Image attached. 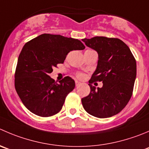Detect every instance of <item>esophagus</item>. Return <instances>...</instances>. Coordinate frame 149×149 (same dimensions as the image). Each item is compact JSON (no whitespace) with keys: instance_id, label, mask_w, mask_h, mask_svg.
<instances>
[{"instance_id":"obj_1","label":"esophagus","mask_w":149,"mask_h":149,"mask_svg":"<svg viewBox=\"0 0 149 149\" xmlns=\"http://www.w3.org/2000/svg\"><path fill=\"white\" fill-rule=\"evenodd\" d=\"M79 85H81V82L78 81H76V86H79Z\"/></svg>"}]
</instances>
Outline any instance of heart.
I'll return each instance as SVG.
<instances>
[{
	"mask_svg": "<svg viewBox=\"0 0 149 149\" xmlns=\"http://www.w3.org/2000/svg\"><path fill=\"white\" fill-rule=\"evenodd\" d=\"M77 77L79 78V79H84V75L83 73H78V74H77Z\"/></svg>",
	"mask_w": 149,
	"mask_h": 149,
	"instance_id": "obj_1",
	"label": "heart"
}]
</instances>
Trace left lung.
I'll list each match as a JSON object with an SVG mask.
<instances>
[{
    "label": "left lung",
    "mask_w": 149,
    "mask_h": 149,
    "mask_svg": "<svg viewBox=\"0 0 149 149\" xmlns=\"http://www.w3.org/2000/svg\"><path fill=\"white\" fill-rule=\"evenodd\" d=\"M82 41L98 54L97 68L89 81L90 93L82 98L85 111L97 118L117 114L130 100L136 79V61L126 44L119 38L96 36ZM102 81L97 90L91 84Z\"/></svg>",
    "instance_id": "left-lung-1"
}]
</instances>
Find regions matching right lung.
<instances>
[{
	"label": "right lung",
	"mask_w": 149,
	"mask_h": 149,
	"mask_svg": "<svg viewBox=\"0 0 149 149\" xmlns=\"http://www.w3.org/2000/svg\"><path fill=\"white\" fill-rule=\"evenodd\" d=\"M81 41L60 35H40L24 44L18 57L15 89L24 106L37 116H53L63 108L75 81L66 76L59 83L49 74L73 50H83Z\"/></svg>",
	"instance_id": "right-lung-1"
}]
</instances>
